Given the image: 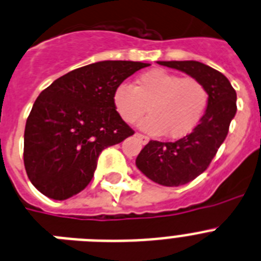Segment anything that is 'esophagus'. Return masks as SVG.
<instances>
[{
	"mask_svg": "<svg viewBox=\"0 0 261 261\" xmlns=\"http://www.w3.org/2000/svg\"><path fill=\"white\" fill-rule=\"evenodd\" d=\"M136 137L142 142V144H146L149 141V137L145 135H141V133H136Z\"/></svg>",
	"mask_w": 261,
	"mask_h": 261,
	"instance_id": "1",
	"label": "esophagus"
}]
</instances>
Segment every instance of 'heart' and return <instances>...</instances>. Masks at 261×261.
I'll list each match as a JSON object with an SVG mask.
<instances>
[{
	"label": "heart",
	"mask_w": 261,
	"mask_h": 261,
	"mask_svg": "<svg viewBox=\"0 0 261 261\" xmlns=\"http://www.w3.org/2000/svg\"><path fill=\"white\" fill-rule=\"evenodd\" d=\"M210 101L208 90L195 77H182L162 68L137 76L135 87L121 83L113 91V106L122 120L133 124L148 111L141 126L169 139L188 136L199 124Z\"/></svg>",
	"instance_id": "obj_1"
}]
</instances>
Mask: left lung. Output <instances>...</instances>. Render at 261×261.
<instances>
[{
    "instance_id": "obj_1",
    "label": "left lung",
    "mask_w": 261,
    "mask_h": 261,
    "mask_svg": "<svg viewBox=\"0 0 261 261\" xmlns=\"http://www.w3.org/2000/svg\"><path fill=\"white\" fill-rule=\"evenodd\" d=\"M200 80L210 95L208 107L195 129L174 142L150 141L136 158L137 168L162 186H181L202 174L226 140L237 113V92L223 73L197 61L158 62Z\"/></svg>"
}]
</instances>
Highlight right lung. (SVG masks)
<instances>
[{"mask_svg":"<svg viewBox=\"0 0 261 261\" xmlns=\"http://www.w3.org/2000/svg\"><path fill=\"white\" fill-rule=\"evenodd\" d=\"M148 66L97 62L66 73L39 93L23 142L24 169L35 189L63 200L87 188L100 153L135 133L116 111L113 91Z\"/></svg>","mask_w":261,"mask_h":261,"instance_id":"obj_1","label":"right lung"}]
</instances>
